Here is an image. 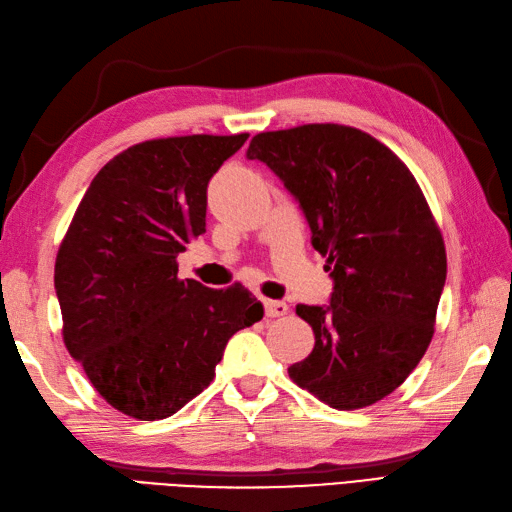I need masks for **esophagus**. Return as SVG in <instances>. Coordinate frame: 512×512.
Listing matches in <instances>:
<instances>
[{
    "label": "esophagus",
    "mask_w": 512,
    "mask_h": 512,
    "mask_svg": "<svg viewBox=\"0 0 512 512\" xmlns=\"http://www.w3.org/2000/svg\"><path fill=\"white\" fill-rule=\"evenodd\" d=\"M262 306H265V314L269 316V319H278V316H284L288 312V306L284 301L265 299V301H262Z\"/></svg>",
    "instance_id": "1"
}]
</instances>
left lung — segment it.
Here are the masks:
<instances>
[{"label":"left lung","instance_id":"obj_1","mask_svg":"<svg viewBox=\"0 0 512 512\" xmlns=\"http://www.w3.org/2000/svg\"><path fill=\"white\" fill-rule=\"evenodd\" d=\"M245 155L299 202L334 280L327 306H297L314 349L290 379L334 409L377 403L426 353L446 284L444 239L416 178L388 146L342 124L258 133Z\"/></svg>","mask_w":512,"mask_h":512}]
</instances>
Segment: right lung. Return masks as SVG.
I'll use <instances>...</instances> for the list:
<instances>
[{
    "label": "right lung",
    "instance_id": "right-lung-1",
    "mask_svg": "<svg viewBox=\"0 0 512 512\" xmlns=\"http://www.w3.org/2000/svg\"><path fill=\"white\" fill-rule=\"evenodd\" d=\"M185 135L135 144L94 176L55 258L66 349L109 405L163 420L215 377L228 340L262 319L241 284L178 280L206 232V187L245 144Z\"/></svg>",
    "mask_w": 512,
    "mask_h": 512
}]
</instances>
